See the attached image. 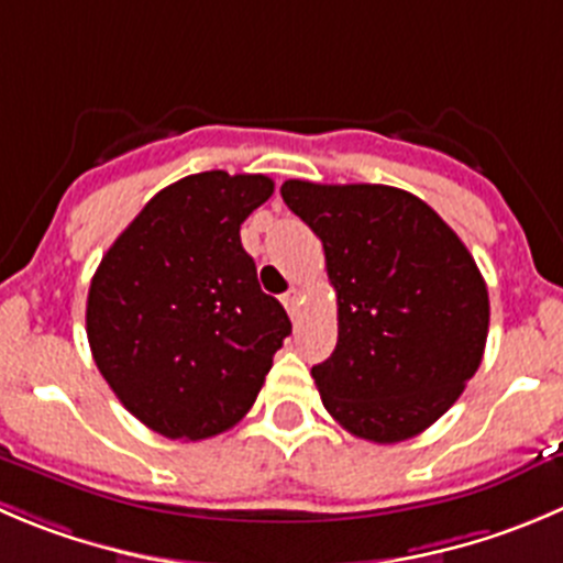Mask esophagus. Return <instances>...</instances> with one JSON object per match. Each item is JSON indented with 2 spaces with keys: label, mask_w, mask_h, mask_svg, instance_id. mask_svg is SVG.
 I'll return each mask as SVG.
<instances>
[{
  "label": "esophagus",
  "mask_w": 563,
  "mask_h": 563,
  "mask_svg": "<svg viewBox=\"0 0 563 563\" xmlns=\"http://www.w3.org/2000/svg\"><path fill=\"white\" fill-rule=\"evenodd\" d=\"M298 301H301V292H298L296 287H292V290H287L285 296H282V303H285V309H287V312H290V318H296Z\"/></svg>",
  "instance_id": "34e87169"
}]
</instances>
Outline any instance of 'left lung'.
<instances>
[{"mask_svg": "<svg viewBox=\"0 0 563 563\" xmlns=\"http://www.w3.org/2000/svg\"><path fill=\"white\" fill-rule=\"evenodd\" d=\"M282 198L323 243L336 292V347L312 367L325 411L378 445L417 437L484 358L489 292L473 254L398 187L287 179Z\"/></svg>", "mask_w": 563, "mask_h": 563, "instance_id": "obj_1", "label": "left lung"}]
</instances>
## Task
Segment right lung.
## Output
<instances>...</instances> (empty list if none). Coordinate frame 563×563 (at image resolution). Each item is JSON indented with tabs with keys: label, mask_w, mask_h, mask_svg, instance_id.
Listing matches in <instances>:
<instances>
[{
	"label": "right lung",
	"mask_w": 563,
	"mask_h": 563,
	"mask_svg": "<svg viewBox=\"0 0 563 563\" xmlns=\"http://www.w3.org/2000/svg\"><path fill=\"white\" fill-rule=\"evenodd\" d=\"M273 196L262 174L205 170L174 181L101 256L88 342L118 400L168 439L216 437L254 406L290 318L240 243Z\"/></svg>",
	"instance_id": "add662e5"
}]
</instances>
